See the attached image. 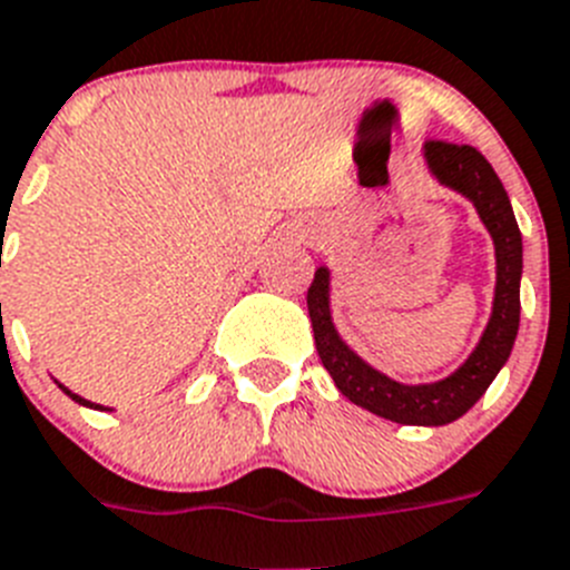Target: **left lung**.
<instances>
[{
	"instance_id": "8db88e82",
	"label": "left lung",
	"mask_w": 570,
	"mask_h": 570,
	"mask_svg": "<svg viewBox=\"0 0 570 570\" xmlns=\"http://www.w3.org/2000/svg\"><path fill=\"white\" fill-rule=\"evenodd\" d=\"M425 159L443 185L470 196L481 219H484V226L490 228L492 243H495V263H499L495 304H492V318L481 342H478L475 353L449 380H440L434 385H400V382L389 380L371 365H365L336 336L333 322H330L327 269H315L307 293L315 351L336 382V389L351 403L403 425H446L463 417L484 396L490 382L495 380V374L513 351L521 309V232L504 185L495 176L492 165L472 145H455L446 138H429Z\"/></svg>"
}]
</instances>
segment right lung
Returning a JSON list of instances; mask_svg holds the SVG:
<instances>
[{
    "instance_id": "1",
    "label": "right lung",
    "mask_w": 570,
    "mask_h": 570,
    "mask_svg": "<svg viewBox=\"0 0 570 570\" xmlns=\"http://www.w3.org/2000/svg\"><path fill=\"white\" fill-rule=\"evenodd\" d=\"M60 389H63V385H60ZM66 391V394H69L71 396V400H75V403H80V405H89V409H92V405L95 403H89V400H83V396H78V394H71V391L69 389H63ZM95 409H98V405H95Z\"/></svg>"
}]
</instances>
